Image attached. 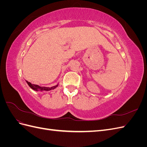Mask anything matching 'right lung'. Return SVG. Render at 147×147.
<instances>
[{
  "instance_id": "obj_1",
  "label": "right lung",
  "mask_w": 147,
  "mask_h": 147,
  "mask_svg": "<svg viewBox=\"0 0 147 147\" xmlns=\"http://www.w3.org/2000/svg\"><path fill=\"white\" fill-rule=\"evenodd\" d=\"M26 82H27V83L28 84V85L30 86V88H32L33 90L36 91H50L51 90H54V89H55L56 87H57V86H58V84H57V85L52 86L51 88L45 87V86H40L37 85V84H32V83L28 82V81H26Z\"/></svg>"
}]
</instances>
